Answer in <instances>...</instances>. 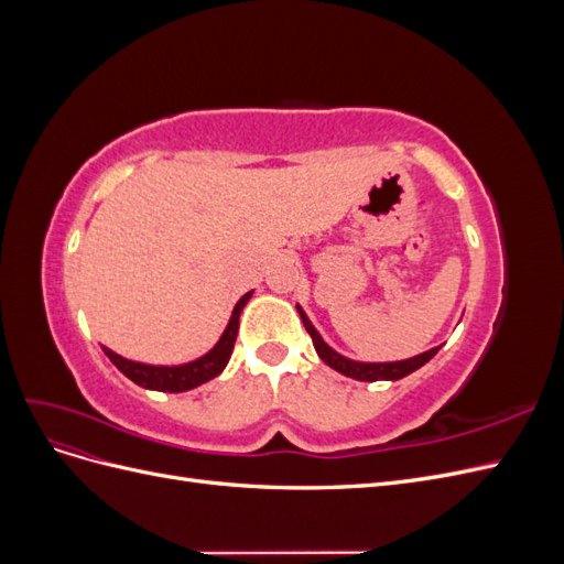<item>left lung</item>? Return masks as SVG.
<instances>
[{
  "label": "left lung",
  "instance_id": "left-lung-1",
  "mask_svg": "<svg viewBox=\"0 0 564 564\" xmlns=\"http://www.w3.org/2000/svg\"><path fill=\"white\" fill-rule=\"evenodd\" d=\"M296 311L303 319L305 332H308L313 338V346H315L317 355L322 357V362H327L332 369L346 373V377L357 379V381H398V379L406 377V373H412L419 367H423L440 350V348H431V350H425L416 357H409V360H402V362H352V360H348V357L338 355L336 350H332L327 344H324L322 336L311 324V319L305 317V313L301 311V305H296Z\"/></svg>",
  "mask_w": 564,
  "mask_h": 564
}]
</instances>
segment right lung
Returning <instances> with one entry per match:
<instances>
[{
  "instance_id": "add662e5",
  "label": "right lung",
  "mask_w": 564,
  "mask_h": 564,
  "mask_svg": "<svg viewBox=\"0 0 564 564\" xmlns=\"http://www.w3.org/2000/svg\"><path fill=\"white\" fill-rule=\"evenodd\" d=\"M249 299H251V292L237 301L224 336H220L218 344L207 355H202L195 362L178 365V367H152V365L124 360L122 355H117L108 348H104V350L110 357V362L135 386H143L148 390H162V392H183V390L197 388L202 383H207L209 379L218 377V373L226 369L230 355H232V348H235L237 329H240V313Z\"/></svg>"
}]
</instances>
